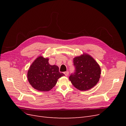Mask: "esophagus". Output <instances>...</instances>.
Here are the masks:
<instances>
[{
    "instance_id": "1",
    "label": "esophagus",
    "mask_w": 126,
    "mask_h": 126,
    "mask_svg": "<svg viewBox=\"0 0 126 126\" xmlns=\"http://www.w3.org/2000/svg\"><path fill=\"white\" fill-rule=\"evenodd\" d=\"M64 75H65L66 76H68V74H69V72H68V71L64 72Z\"/></svg>"
}]
</instances>
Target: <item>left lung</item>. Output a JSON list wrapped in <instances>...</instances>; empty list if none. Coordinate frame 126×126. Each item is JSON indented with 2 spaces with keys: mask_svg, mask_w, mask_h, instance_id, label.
<instances>
[{
  "mask_svg": "<svg viewBox=\"0 0 126 126\" xmlns=\"http://www.w3.org/2000/svg\"><path fill=\"white\" fill-rule=\"evenodd\" d=\"M76 70L70 76L69 80L77 89L86 91L97 85L100 78V66L93 57L83 53L73 59Z\"/></svg>",
  "mask_w": 126,
  "mask_h": 126,
  "instance_id": "1",
  "label": "left lung"
}]
</instances>
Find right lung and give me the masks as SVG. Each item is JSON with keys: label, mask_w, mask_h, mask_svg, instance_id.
<instances>
[{"label": "right lung", "mask_w": 126, "mask_h": 126, "mask_svg": "<svg viewBox=\"0 0 126 126\" xmlns=\"http://www.w3.org/2000/svg\"><path fill=\"white\" fill-rule=\"evenodd\" d=\"M48 57L40 56L33 61L27 72L28 81L34 89L40 91L50 90L58 79L64 75L59 72L58 67L50 65Z\"/></svg>", "instance_id": "add662e5"}]
</instances>
